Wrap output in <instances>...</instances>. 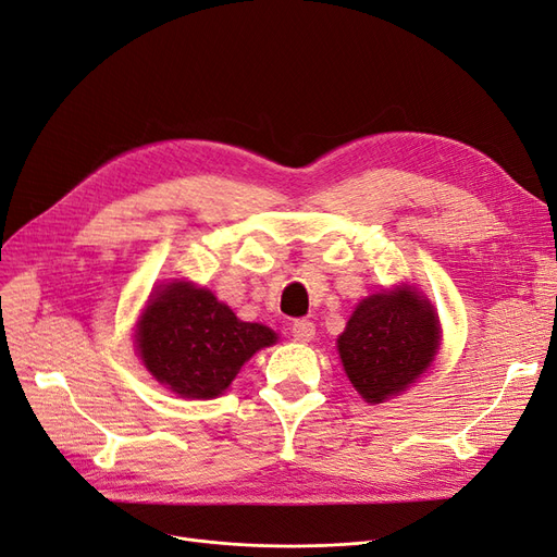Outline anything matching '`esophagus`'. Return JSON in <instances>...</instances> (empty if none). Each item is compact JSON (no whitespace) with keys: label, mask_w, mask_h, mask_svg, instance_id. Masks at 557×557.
<instances>
[{"label":"esophagus","mask_w":557,"mask_h":557,"mask_svg":"<svg viewBox=\"0 0 557 557\" xmlns=\"http://www.w3.org/2000/svg\"><path fill=\"white\" fill-rule=\"evenodd\" d=\"M293 336L297 338V341H301V343H306V341H311L313 336H315V324L311 322V320H297L295 324H293Z\"/></svg>","instance_id":"1"}]
</instances>
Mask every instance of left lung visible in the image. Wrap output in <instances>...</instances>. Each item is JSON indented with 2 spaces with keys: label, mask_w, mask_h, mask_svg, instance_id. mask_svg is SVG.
<instances>
[{
  "label": "left lung",
  "mask_w": 557,
  "mask_h": 557,
  "mask_svg": "<svg viewBox=\"0 0 557 557\" xmlns=\"http://www.w3.org/2000/svg\"><path fill=\"white\" fill-rule=\"evenodd\" d=\"M437 350L433 306L410 287L363 299L338 336V355L355 389L369 403L406 389Z\"/></svg>",
  "instance_id": "left-lung-1"
}]
</instances>
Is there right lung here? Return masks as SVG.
<instances>
[{
    "label": "right lung",
    "mask_w": 557,
    "mask_h": 557,
    "mask_svg": "<svg viewBox=\"0 0 557 557\" xmlns=\"http://www.w3.org/2000/svg\"><path fill=\"white\" fill-rule=\"evenodd\" d=\"M276 334L242 322L209 290L172 283L147 304L138 350L149 373L184 398H214Z\"/></svg>",
    "instance_id": "right-lung-1"
}]
</instances>
